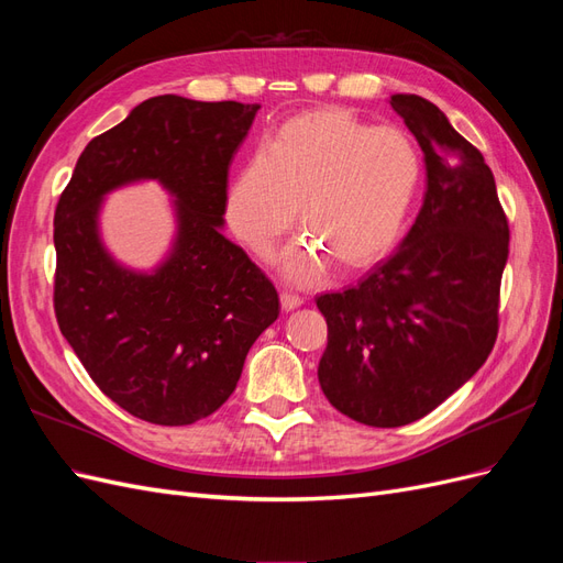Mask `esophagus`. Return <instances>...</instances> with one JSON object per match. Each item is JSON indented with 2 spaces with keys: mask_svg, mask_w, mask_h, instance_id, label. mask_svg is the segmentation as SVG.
<instances>
[{
  "mask_svg": "<svg viewBox=\"0 0 563 563\" xmlns=\"http://www.w3.org/2000/svg\"><path fill=\"white\" fill-rule=\"evenodd\" d=\"M300 305H302V298H300L298 294H294V291H282V308H284L286 312H291V310L300 308Z\"/></svg>",
  "mask_w": 563,
  "mask_h": 563,
  "instance_id": "34e87169",
  "label": "esophagus"
}]
</instances>
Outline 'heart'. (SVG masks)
<instances>
[{"label": "heart", "instance_id": "1", "mask_svg": "<svg viewBox=\"0 0 563 563\" xmlns=\"http://www.w3.org/2000/svg\"><path fill=\"white\" fill-rule=\"evenodd\" d=\"M422 185L418 143L399 126H371L340 108L302 112L253 150L225 195L232 234L267 253L294 225L305 232L279 253L298 284L323 275L329 258L360 269L385 255L406 228Z\"/></svg>", "mask_w": 563, "mask_h": 563}]
</instances>
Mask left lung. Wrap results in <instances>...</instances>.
I'll use <instances>...</instances> for the list:
<instances>
[{
	"instance_id": "obj_1",
	"label": "left lung",
	"mask_w": 563,
	"mask_h": 563,
	"mask_svg": "<svg viewBox=\"0 0 563 563\" xmlns=\"http://www.w3.org/2000/svg\"><path fill=\"white\" fill-rule=\"evenodd\" d=\"M424 152L428 190L411 232L343 294L317 296L329 343L323 395L371 428L420 420L496 345L509 225L484 155L416 93L391 96Z\"/></svg>"
}]
</instances>
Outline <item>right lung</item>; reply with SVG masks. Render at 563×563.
<instances>
[{
    "label": "right lung",
    "mask_w": 563,
    "mask_h": 563,
    "mask_svg": "<svg viewBox=\"0 0 563 563\" xmlns=\"http://www.w3.org/2000/svg\"><path fill=\"white\" fill-rule=\"evenodd\" d=\"M261 106L155 96L96 135L56 203L54 312L91 380L152 424H192L240 383L251 345L279 317L277 288L225 240L228 172ZM157 177L179 197V242L155 276H133L97 242L112 186Z\"/></svg>",
    "instance_id": "1"
}]
</instances>
